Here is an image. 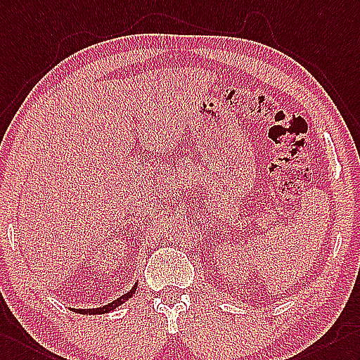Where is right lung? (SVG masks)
I'll use <instances>...</instances> for the list:
<instances>
[{
	"label": "right lung",
	"instance_id": "1",
	"mask_svg": "<svg viewBox=\"0 0 360 360\" xmlns=\"http://www.w3.org/2000/svg\"><path fill=\"white\" fill-rule=\"evenodd\" d=\"M137 284H139V283H136V284L133 285V288H131V290H129L128 293L122 295L120 297H117L116 301H112V302H110V304H107V305H103V307H98V309H70V310H73L75 313H79V314H105V313H110V311H112V310H116L119 305L125 304V302L129 300V297L136 293Z\"/></svg>",
	"mask_w": 360,
	"mask_h": 360
}]
</instances>
